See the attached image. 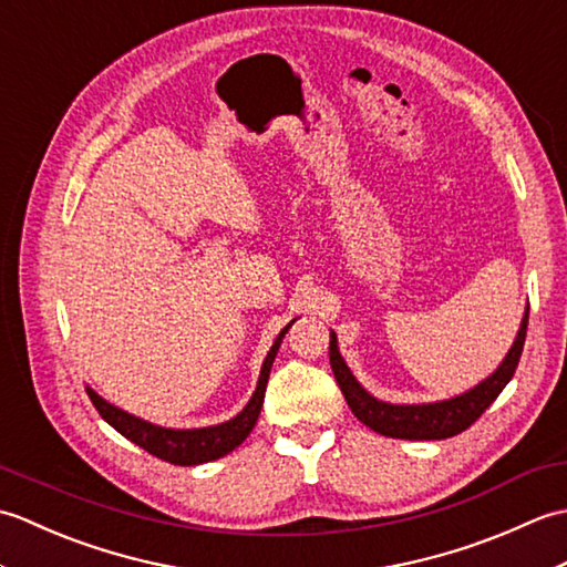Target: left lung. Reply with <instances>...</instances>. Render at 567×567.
<instances>
[{
  "label": "left lung",
  "mask_w": 567,
  "mask_h": 567,
  "mask_svg": "<svg viewBox=\"0 0 567 567\" xmlns=\"http://www.w3.org/2000/svg\"><path fill=\"white\" fill-rule=\"evenodd\" d=\"M526 323H528V307L522 319L519 333H516L514 339V346L509 348V353L502 360L499 368L492 372L487 380L475 384L473 390L441 402L390 404V402L375 400V396H372L363 384L353 378L351 368L346 365V360L339 353V341H336L333 331H331V343H329V360H331L336 382H339L346 402L351 406V412L358 416V421H363L365 426L390 439L441 441V439L455 436V433L465 431L467 426H473L475 421L483 416L485 409L497 400L499 392L507 388V382L514 378L516 365H519V358L524 351Z\"/></svg>",
  "instance_id": "1"
}]
</instances>
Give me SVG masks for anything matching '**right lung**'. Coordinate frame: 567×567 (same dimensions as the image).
Wrapping results in <instances>:
<instances>
[{
    "instance_id": "obj_1",
    "label": "right lung",
    "mask_w": 567,
    "mask_h": 567,
    "mask_svg": "<svg viewBox=\"0 0 567 567\" xmlns=\"http://www.w3.org/2000/svg\"><path fill=\"white\" fill-rule=\"evenodd\" d=\"M292 323H287V327L280 331V336L275 339L268 355H265L262 368H260V378H258V388H256V392H252L250 402L244 406V412L236 414L234 419L224 421V424L204 426V429H165V426H155V424H151V421H143L134 414L124 412V409L110 404L90 388H87V394H90L92 404L97 406V412L102 414L106 424L114 426L131 443L141 445L143 451H148L151 455L161 457V461L173 463V465H202V463L216 461V457H224L226 453H231L236 445L244 443L248 439V433L252 431V426H256L258 414L262 409L265 388H268L272 360H275L277 351H280V343Z\"/></svg>"
}]
</instances>
